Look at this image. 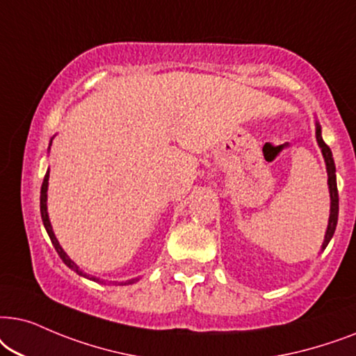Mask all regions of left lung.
<instances>
[{
	"label": "left lung",
	"instance_id": "left-lung-1",
	"mask_svg": "<svg viewBox=\"0 0 356 356\" xmlns=\"http://www.w3.org/2000/svg\"><path fill=\"white\" fill-rule=\"evenodd\" d=\"M316 138L317 143H319L322 154H324L325 165H327V175H329V192H330V218H329V226H327V233L324 244H322V249L327 248L329 241L332 239L335 233V227H337V220H339V191H337V181H335V164L332 158V151H330L329 146L324 143L321 135V127L319 123L316 125Z\"/></svg>",
	"mask_w": 356,
	"mask_h": 356
}]
</instances>
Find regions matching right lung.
<instances>
[{
    "mask_svg": "<svg viewBox=\"0 0 356 356\" xmlns=\"http://www.w3.org/2000/svg\"><path fill=\"white\" fill-rule=\"evenodd\" d=\"M47 187H49V172L45 174V177H44V182H42V188H40V215H42V221H44V226H45V229H47V233H49V236H50V241H51V244H54V248H55V250L56 252H58V255L61 257V260H63V262L68 265L70 268H73V270H76V272H78L79 275H83V277H88L86 273H83L81 270L78 268V265H76L73 260H71L68 255H66V252L63 249H61V245L58 244V241H56V238H55V234H54V231H51V226H50V220H49V213H47ZM91 280H96V278H92L91 277ZM135 280H129V282H122V283H118V285H127V283H134Z\"/></svg>",
    "mask_w": 356,
    "mask_h": 356,
    "instance_id": "1",
    "label": "right lung"
}]
</instances>
